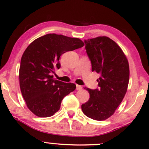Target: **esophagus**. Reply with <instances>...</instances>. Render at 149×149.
Here are the masks:
<instances>
[{
	"label": "esophagus",
	"mask_w": 149,
	"mask_h": 149,
	"mask_svg": "<svg viewBox=\"0 0 149 149\" xmlns=\"http://www.w3.org/2000/svg\"><path fill=\"white\" fill-rule=\"evenodd\" d=\"M82 86H81L80 85H78V84H76V89L77 90H81L82 89Z\"/></svg>",
	"instance_id": "1"
}]
</instances>
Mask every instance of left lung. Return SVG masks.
<instances>
[{
  "instance_id": "8db88e82",
  "label": "left lung",
  "mask_w": 149,
  "mask_h": 149,
  "mask_svg": "<svg viewBox=\"0 0 149 149\" xmlns=\"http://www.w3.org/2000/svg\"><path fill=\"white\" fill-rule=\"evenodd\" d=\"M92 71L100 74L96 89L84 88L89 100L82 104L84 115L95 120H107L122 102L129 81L127 58L116 42L107 36L84 40Z\"/></svg>"
}]
</instances>
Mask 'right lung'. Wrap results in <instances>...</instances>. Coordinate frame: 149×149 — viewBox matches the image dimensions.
Here are the masks:
<instances>
[{
  "label": "right lung",
  "instance_id": "1",
  "mask_svg": "<svg viewBox=\"0 0 149 149\" xmlns=\"http://www.w3.org/2000/svg\"><path fill=\"white\" fill-rule=\"evenodd\" d=\"M83 46L77 38L49 33L36 39L24 51L19 69L20 91L28 109L36 116L54 115L64 97L76 89L75 84L54 80L52 74L56 67H61L62 54Z\"/></svg>",
  "mask_w": 149,
  "mask_h": 149
}]
</instances>
